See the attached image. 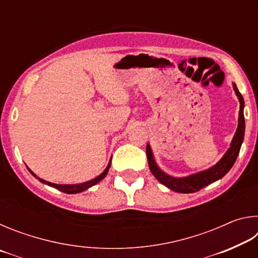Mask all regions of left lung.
Listing matches in <instances>:
<instances>
[{
    "mask_svg": "<svg viewBox=\"0 0 258 258\" xmlns=\"http://www.w3.org/2000/svg\"><path fill=\"white\" fill-rule=\"evenodd\" d=\"M233 90L235 95L238 97L240 102V110H239V118H238V127L235 131L234 137L231 141L230 148L224 154V156L217 161V163L204 171H200L198 173L191 174L187 176L182 177H175L172 175H168L167 173L161 171L159 166L157 165L154 154H152L151 147L149 143L147 145V157H148V164H149V168L154 176L158 180L161 184L167 186L178 194H192V192L199 191L203 187L207 186L211 183L215 182L220 178L223 177L226 173H228L233 164L235 163V159L239 155L240 148L243 142L244 137V116H243V108H244V101L241 93L239 92L237 85L232 83Z\"/></svg>",
    "mask_w": 258,
    "mask_h": 258,
    "instance_id": "8db88e82",
    "label": "left lung"
}]
</instances>
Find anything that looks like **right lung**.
Returning <instances> with one entry per match:
<instances>
[{
	"instance_id": "1",
	"label": "right lung",
	"mask_w": 258,
	"mask_h": 258,
	"mask_svg": "<svg viewBox=\"0 0 258 258\" xmlns=\"http://www.w3.org/2000/svg\"><path fill=\"white\" fill-rule=\"evenodd\" d=\"M110 165H111V158H110V160H109V163H108V165H107L106 169H104V171H103L101 174H100L99 176L94 177V178H92V180H90V181H86V182H83V183H76V184H56V183L47 182V181H45V180H43V178L38 177V176L36 175V174L30 171V169H29L28 167H27V168H28V171L30 172V174H32V175H33L34 177H36L37 180L40 181V182L44 183V184L50 185V186H52V187H55L56 190H59V191H61V192H64V194L74 195V194H80V192L85 191V190L89 189V187L95 185V184H97V183H99L100 181L103 180V178L106 177V175H107L108 172H109V168H110Z\"/></svg>"
}]
</instances>
